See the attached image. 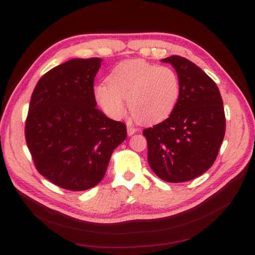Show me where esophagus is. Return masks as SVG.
Wrapping results in <instances>:
<instances>
[{
  "label": "esophagus",
  "mask_w": 255,
  "mask_h": 255,
  "mask_svg": "<svg viewBox=\"0 0 255 255\" xmlns=\"http://www.w3.org/2000/svg\"><path fill=\"white\" fill-rule=\"evenodd\" d=\"M136 131H138L137 128H134L132 125H127V133H128V136H132V134L136 132Z\"/></svg>",
  "instance_id": "obj_1"
}]
</instances>
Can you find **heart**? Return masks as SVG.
I'll return each mask as SVG.
<instances>
[{
    "label": "heart",
    "instance_id": "1",
    "mask_svg": "<svg viewBox=\"0 0 255 255\" xmlns=\"http://www.w3.org/2000/svg\"><path fill=\"white\" fill-rule=\"evenodd\" d=\"M95 99L104 112L114 118L129 110L141 123H159L174 111L181 94L177 73L169 67L133 59L121 62L108 75V83L94 90Z\"/></svg>",
    "mask_w": 255,
    "mask_h": 255
}]
</instances>
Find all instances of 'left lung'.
Wrapping results in <instances>:
<instances>
[{
	"label": "left lung",
	"mask_w": 255,
	"mask_h": 255,
	"mask_svg": "<svg viewBox=\"0 0 255 255\" xmlns=\"http://www.w3.org/2000/svg\"><path fill=\"white\" fill-rule=\"evenodd\" d=\"M175 68L181 94L169 118L144 129L148 162L161 180L182 183L207 171L217 158L226 131L218 86L186 58L163 59Z\"/></svg>",
	"instance_id": "8db88e82"
}]
</instances>
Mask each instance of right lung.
<instances>
[{
	"mask_svg": "<svg viewBox=\"0 0 255 255\" xmlns=\"http://www.w3.org/2000/svg\"><path fill=\"white\" fill-rule=\"evenodd\" d=\"M102 59H71L42 75L32 92L25 139L35 167L55 185L85 191L104 177L125 124L96 107L94 79Z\"/></svg>",
	"mask_w": 255,
	"mask_h": 255,
	"instance_id": "1",
	"label": "right lung"
}]
</instances>
